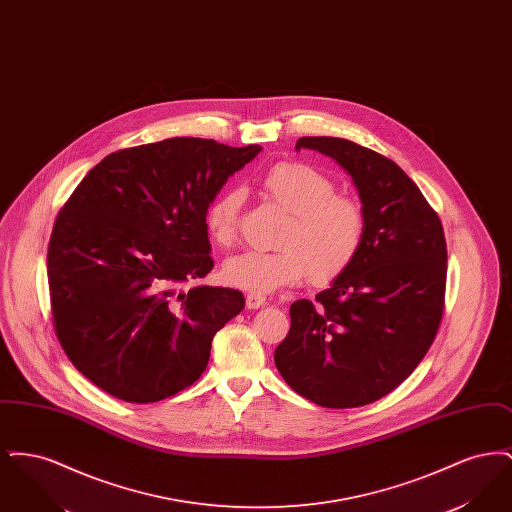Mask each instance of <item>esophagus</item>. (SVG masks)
Listing matches in <instances>:
<instances>
[{
	"label": "esophagus",
	"mask_w": 512,
	"mask_h": 512,
	"mask_svg": "<svg viewBox=\"0 0 512 512\" xmlns=\"http://www.w3.org/2000/svg\"><path fill=\"white\" fill-rule=\"evenodd\" d=\"M267 303V297L265 295H259V293H247L245 297V305L247 309H259Z\"/></svg>",
	"instance_id": "obj_1"
}]
</instances>
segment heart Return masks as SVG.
Segmentation results:
<instances>
[{"instance_id": "heart-1", "label": "heart", "mask_w": 512, "mask_h": 512, "mask_svg": "<svg viewBox=\"0 0 512 512\" xmlns=\"http://www.w3.org/2000/svg\"><path fill=\"white\" fill-rule=\"evenodd\" d=\"M270 201L290 217L276 240V251H244L224 261L220 276L228 286L249 293H272L307 276L315 284L336 280L357 261L366 236L363 205L336 194V184L303 163L274 165L261 178ZM244 192L228 188L205 211V228L215 244L238 238Z\"/></svg>"}]
</instances>
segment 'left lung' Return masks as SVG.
I'll return each mask as SVG.
<instances>
[{"label": "left lung", "instance_id": "1", "mask_svg": "<svg viewBox=\"0 0 512 512\" xmlns=\"http://www.w3.org/2000/svg\"><path fill=\"white\" fill-rule=\"evenodd\" d=\"M295 149L328 155L353 178L366 236L357 261L328 290L292 303V326L274 363L293 391L320 407H363L409 378L438 334L443 226L388 157L330 136L299 138Z\"/></svg>", "mask_w": 512, "mask_h": 512}]
</instances>
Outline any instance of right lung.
Wrapping results in <instances>:
<instances>
[{
	"label": "right lung",
	"mask_w": 512,
	"mask_h": 512,
	"mask_svg": "<svg viewBox=\"0 0 512 512\" xmlns=\"http://www.w3.org/2000/svg\"><path fill=\"white\" fill-rule=\"evenodd\" d=\"M261 146L169 138L107 155L59 211L48 247L53 328L92 384L128 403L186 390L244 293L213 270L205 211Z\"/></svg>",
	"instance_id": "add662e5"
}]
</instances>
